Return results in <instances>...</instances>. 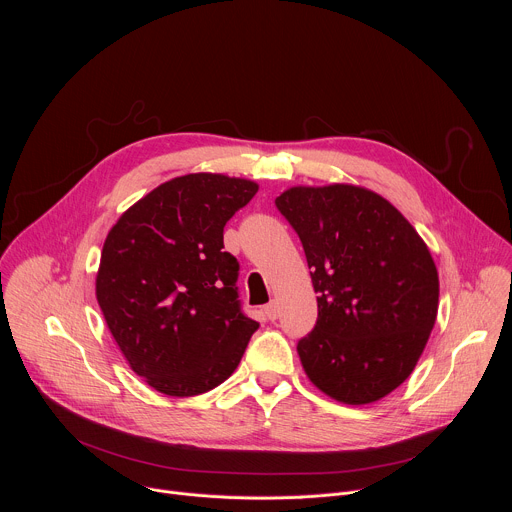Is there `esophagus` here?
Segmentation results:
<instances>
[{
	"mask_svg": "<svg viewBox=\"0 0 512 512\" xmlns=\"http://www.w3.org/2000/svg\"><path fill=\"white\" fill-rule=\"evenodd\" d=\"M265 316H267V320H277V318H279V306H277V302H271V304L265 306Z\"/></svg>",
	"mask_w": 512,
	"mask_h": 512,
	"instance_id": "obj_1",
	"label": "esophagus"
}]
</instances>
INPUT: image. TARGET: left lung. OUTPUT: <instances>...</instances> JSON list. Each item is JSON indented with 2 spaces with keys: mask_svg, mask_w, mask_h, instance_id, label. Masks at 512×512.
I'll list each match as a JSON object with an SVG mask.
<instances>
[{
  "mask_svg": "<svg viewBox=\"0 0 512 512\" xmlns=\"http://www.w3.org/2000/svg\"><path fill=\"white\" fill-rule=\"evenodd\" d=\"M302 241L318 294L298 342L310 381L346 405L379 401L415 369L437 316L440 279L407 218L350 184L296 186L275 198Z\"/></svg>",
  "mask_w": 512,
  "mask_h": 512,
  "instance_id": "1",
  "label": "left lung"
}]
</instances>
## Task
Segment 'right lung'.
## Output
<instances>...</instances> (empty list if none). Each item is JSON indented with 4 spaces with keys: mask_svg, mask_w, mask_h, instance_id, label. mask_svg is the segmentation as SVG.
Listing matches in <instances>:
<instances>
[{
    "mask_svg": "<svg viewBox=\"0 0 512 512\" xmlns=\"http://www.w3.org/2000/svg\"><path fill=\"white\" fill-rule=\"evenodd\" d=\"M251 180L188 174L121 214L97 273V302L133 373L170 397L227 381L259 328L239 300V261L223 251Z\"/></svg>",
    "mask_w": 512,
    "mask_h": 512,
    "instance_id": "add662e5",
    "label": "right lung"
}]
</instances>
